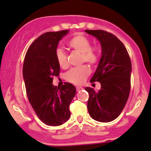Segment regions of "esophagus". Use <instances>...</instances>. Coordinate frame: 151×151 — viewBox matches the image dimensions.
Segmentation results:
<instances>
[{"mask_svg":"<svg viewBox=\"0 0 151 151\" xmlns=\"http://www.w3.org/2000/svg\"><path fill=\"white\" fill-rule=\"evenodd\" d=\"M83 89V88L82 87V86H76V90H77V91H81Z\"/></svg>","mask_w":151,"mask_h":151,"instance_id":"esophagus-1","label":"esophagus"}]
</instances>
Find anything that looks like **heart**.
Masks as SVG:
<instances>
[{"label":"heart","mask_w":151,"mask_h":151,"mask_svg":"<svg viewBox=\"0 0 151 151\" xmlns=\"http://www.w3.org/2000/svg\"><path fill=\"white\" fill-rule=\"evenodd\" d=\"M68 46L72 50L81 53L82 63H87L93 65L98 61L99 53L96 48L91 47L90 39L83 34H78L72 37L68 42ZM55 58L60 67L63 69L67 68L69 63L67 56L63 49L58 48L55 51ZM90 74V70L86 66L73 68L65 74V79L74 84H82Z\"/></svg>","instance_id":"1"}]
</instances>
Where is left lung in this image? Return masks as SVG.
Segmentation results:
<instances>
[{"label":"left lung","mask_w":151,"mask_h":151,"mask_svg":"<svg viewBox=\"0 0 151 151\" xmlns=\"http://www.w3.org/2000/svg\"><path fill=\"white\" fill-rule=\"evenodd\" d=\"M100 42L102 55L91 82H100L96 91L86 87L89 94L87 109L95 120L109 122L122 111L131 89V62L127 49L116 36L103 30H85Z\"/></svg>","instance_id":"obj_1"}]
</instances>
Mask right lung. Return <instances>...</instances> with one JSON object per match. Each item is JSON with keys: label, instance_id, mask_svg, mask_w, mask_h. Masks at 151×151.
Here are the masks:
<instances>
[{"label": "right lung", "instance_id": "1", "mask_svg": "<svg viewBox=\"0 0 151 151\" xmlns=\"http://www.w3.org/2000/svg\"><path fill=\"white\" fill-rule=\"evenodd\" d=\"M69 30L47 32L31 45L24 58L22 76L27 95L39 119L45 124L57 127L70 117L69 105L76 87L65 82L60 88L53 85V76H59L55 58L59 41Z\"/></svg>", "mask_w": 151, "mask_h": 151}]
</instances>
